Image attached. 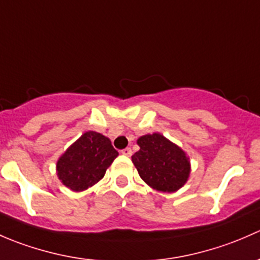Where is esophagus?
<instances>
[{
  "label": "esophagus",
  "mask_w": 260,
  "mask_h": 260,
  "mask_svg": "<svg viewBox=\"0 0 260 260\" xmlns=\"http://www.w3.org/2000/svg\"><path fill=\"white\" fill-rule=\"evenodd\" d=\"M122 154H124V156H131V154H132V149L129 148V147H127V148H124V149H122Z\"/></svg>",
  "instance_id": "obj_1"
}]
</instances>
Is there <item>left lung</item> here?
I'll return each mask as SVG.
<instances>
[{
	"label": "left lung",
	"mask_w": 260,
	"mask_h": 260,
	"mask_svg": "<svg viewBox=\"0 0 260 260\" xmlns=\"http://www.w3.org/2000/svg\"><path fill=\"white\" fill-rule=\"evenodd\" d=\"M140 151L132 156L141 179L162 192H175L186 183L190 161L185 152L159 133L138 138Z\"/></svg>",
	"instance_id": "left-lung-1"
}]
</instances>
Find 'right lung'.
Masks as SVG:
<instances>
[{
	"label": "right lung",
	"mask_w": 260,
	"mask_h": 260,
	"mask_svg": "<svg viewBox=\"0 0 260 260\" xmlns=\"http://www.w3.org/2000/svg\"><path fill=\"white\" fill-rule=\"evenodd\" d=\"M117 156L109 138L89 131L57 159V177L70 190L84 191L103 179Z\"/></svg>",
	"instance_id": "obj_1"
}]
</instances>
